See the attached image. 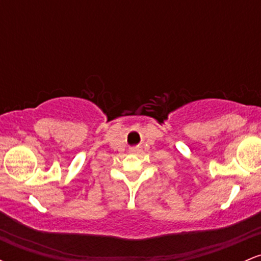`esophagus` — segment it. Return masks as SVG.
Here are the masks:
<instances>
[{
    "label": "esophagus",
    "mask_w": 261,
    "mask_h": 261,
    "mask_svg": "<svg viewBox=\"0 0 261 261\" xmlns=\"http://www.w3.org/2000/svg\"><path fill=\"white\" fill-rule=\"evenodd\" d=\"M133 152H135V153H140L141 148L140 147H135V148H133Z\"/></svg>",
    "instance_id": "obj_1"
}]
</instances>
